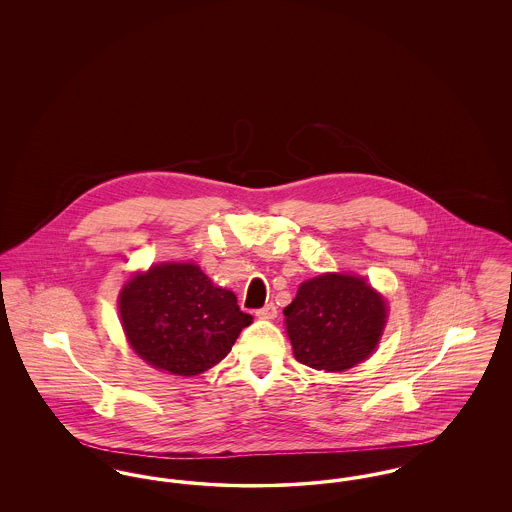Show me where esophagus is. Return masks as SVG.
Here are the masks:
<instances>
[{
    "label": "esophagus",
    "instance_id": "34e87169",
    "mask_svg": "<svg viewBox=\"0 0 512 512\" xmlns=\"http://www.w3.org/2000/svg\"><path fill=\"white\" fill-rule=\"evenodd\" d=\"M255 315L259 318L270 320V318H274L278 315V311H276V305H274V303H267L263 309H257V311H255Z\"/></svg>",
    "mask_w": 512,
    "mask_h": 512
}]
</instances>
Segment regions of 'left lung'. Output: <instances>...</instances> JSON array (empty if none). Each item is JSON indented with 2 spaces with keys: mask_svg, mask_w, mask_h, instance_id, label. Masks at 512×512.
Masks as SVG:
<instances>
[{
  "mask_svg": "<svg viewBox=\"0 0 512 512\" xmlns=\"http://www.w3.org/2000/svg\"><path fill=\"white\" fill-rule=\"evenodd\" d=\"M284 317L293 357L301 365L341 372L372 355L388 305L365 278L326 272L299 286Z\"/></svg>",
  "mask_w": 512,
  "mask_h": 512,
  "instance_id": "8db88e82",
  "label": "left lung"
}]
</instances>
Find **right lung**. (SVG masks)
Segmentation results:
<instances>
[{"instance_id": "right-lung-1", "label": "right lung", "mask_w": 512, "mask_h": 512, "mask_svg": "<svg viewBox=\"0 0 512 512\" xmlns=\"http://www.w3.org/2000/svg\"><path fill=\"white\" fill-rule=\"evenodd\" d=\"M122 330L147 365L197 376L220 363L253 317L194 263L134 274L119 295Z\"/></svg>"}]
</instances>
